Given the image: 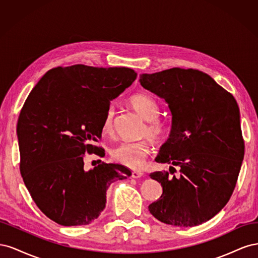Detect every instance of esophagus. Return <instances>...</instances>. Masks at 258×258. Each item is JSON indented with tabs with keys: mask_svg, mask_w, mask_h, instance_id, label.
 I'll return each instance as SVG.
<instances>
[{
	"mask_svg": "<svg viewBox=\"0 0 258 258\" xmlns=\"http://www.w3.org/2000/svg\"><path fill=\"white\" fill-rule=\"evenodd\" d=\"M143 175H144V173L141 172V171H132V174H131V176L134 178H140V177H142Z\"/></svg>",
	"mask_w": 258,
	"mask_h": 258,
	"instance_id": "esophagus-1",
	"label": "esophagus"
}]
</instances>
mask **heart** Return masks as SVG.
Instances as JSON below:
<instances>
[{"label":"heart","mask_w":258,"mask_h":258,"mask_svg":"<svg viewBox=\"0 0 258 258\" xmlns=\"http://www.w3.org/2000/svg\"><path fill=\"white\" fill-rule=\"evenodd\" d=\"M129 104L146 120L141 136L148 137L138 142H121L111 150L114 160L132 169H141L146 158L153 150V143L159 144L169 134V124L160 118V106L157 101L145 93H137L129 99ZM102 130L105 135H111L114 130V107L110 106L105 113Z\"/></svg>","instance_id":"heart-1"}]
</instances>
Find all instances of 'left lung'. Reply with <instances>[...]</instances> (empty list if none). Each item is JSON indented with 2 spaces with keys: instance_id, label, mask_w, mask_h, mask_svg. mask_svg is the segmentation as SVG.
<instances>
[{
  "instance_id": "8db88e82",
  "label": "left lung",
  "mask_w": 258,
  "mask_h": 258,
  "mask_svg": "<svg viewBox=\"0 0 258 258\" xmlns=\"http://www.w3.org/2000/svg\"><path fill=\"white\" fill-rule=\"evenodd\" d=\"M140 83L165 99L172 115L169 139L155 160L171 165L173 175L150 174L163 191L148 210L158 221L178 227L205 223L229 201L244 157L237 101L210 75L194 69L142 74ZM174 166L180 170L177 177Z\"/></svg>"
}]
</instances>
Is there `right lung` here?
Returning a JSON list of instances; mask_svg holds the SVG:
<instances>
[{
	"mask_svg": "<svg viewBox=\"0 0 258 258\" xmlns=\"http://www.w3.org/2000/svg\"><path fill=\"white\" fill-rule=\"evenodd\" d=\"M129 68L84 64L49 70L30 92L17 122L20 173L42 212L62 226L88 225L106 204V190L131 175L117 163L84 169L111 101L137 79ZM101 161V160H100Z\"/></svg>",
	"mask_w": 258,
	"mask_h": 258,
	"instance_id": "1",
	"label": "right lung"
}]
</instances>
